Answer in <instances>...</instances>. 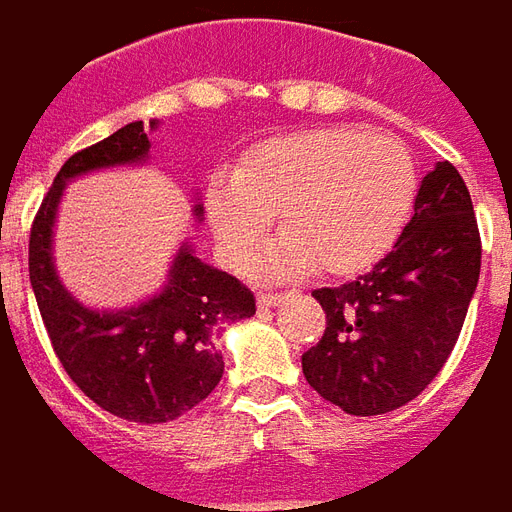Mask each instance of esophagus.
<instances>
[{"mask_svg": "<svg viewBox=\"0 0 512 512\" xmlns=\"http://www.w3.org/2000/svg\"><path fill=\"white\" fill-rule=\"evenodd\" d=\"M282 299H285V293H274V290H266V293H260V296H257V304H260V307H277Z\"/></svg>", "mask_w": 512, "mask_h": 512, "instance_id": "1", "label": "esophagus"}]
</instances>
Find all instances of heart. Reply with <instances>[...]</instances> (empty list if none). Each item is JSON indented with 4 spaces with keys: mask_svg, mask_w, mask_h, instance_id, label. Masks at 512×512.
<instances>
[{
    "mask_svg": "<svg viewBox=\"0 0 512 512\" xmlns=\"http://www.w3.org/2000/svg\"><path fill=\"white\" fill-rule=\"evenodd\" d=\"M414 194L417 167L397 139L337 126L255 145L235 172L213 175L205 208L235 266L252 263L279 213L285 238L263 260L268 271L356 274L395 244Z\"/></svg>",
    "mask_w": 512,
    "mask_h": 512,
    "instance_id": "1",
    "label": "heart"
}]
</instances>
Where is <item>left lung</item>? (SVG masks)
Segmentation results:
<instances>
[{
	"mask_svg": "<svg viewBox=\"0 0 512 512\" xmlns=\"http://www.w3.org/2000/svg\"><path fill=\"white\" fill-rule=\"evenodd\" d=\"M480 257L469 189L450 161H439L392 252L354 282L312 290L326 332L301 356L307 384L354 417L406 406L458 343Z\"/></svg>",
	"mask_w": 512,
	"mask_h": 512,
	"instance_id": "8db88e82",
	"label": "left lung"
}]
</instances>
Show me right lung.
<instances>
[{"label": "right lung", "mask_w": 512, "mask_h": 512, "mask_svg": "<svg viewBox=\"0 0 512 512\" xmlns=\"http://www.w3.org/2000/svg\"><path fill=\"white\" fill-rule=\"evenodd\" d=\"M147 150L145 126L136 120L62 164L32 222L29 282L73 384L115 417L156 425L178 419L216 389L224 373L216 332L252 318L255 296L227 271L202 263L189 244L180 246L164 290L128 310H90L65 290L51 257L65 183L93 169L142 164Z\"/></svg>", "instance_id": "1"}]
</instances>
